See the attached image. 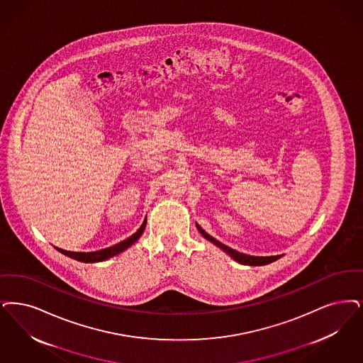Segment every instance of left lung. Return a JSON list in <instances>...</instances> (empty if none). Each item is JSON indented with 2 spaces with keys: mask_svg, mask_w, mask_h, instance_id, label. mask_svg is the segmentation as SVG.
Returning <instances> with one entry per match:
<instances>
[{
  "mask_svg": "<svg viewBox=\"0 0 363 363\" xmlns=\"http://www.w3.org/2000/svg\"><path fill=\"white\" fill-rule=\"evenodd\" d=\"M196 225H197L199 231L201 233V235H203L205 239H208V240H209V242H212L213 245H216V246L220 247L224 252H227V254L233 258V261L239 262V263H242V264H248V266H263V264L272 263V262L277 261L278 258H281V255H273V257H252V255L242 254V252H239V251L233 250L231 247L225 246V245L220 243V242L216 240L215 238H212L211 235H208V233H205L199 224H196Z\"/></svg>",
  "mask_w": 363,
  "mask_h": 363,
  "instance_id": "obj_1",
  "label": "left lung"
}]
</instances>
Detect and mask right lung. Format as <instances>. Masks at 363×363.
<instances>
[{
  "instance_id": "add662e5",
  "label": "right lung",
  "mask_w": 363,
  "mask_h": 363,
  "mask_svg": "<svg viewBox=\"0 0 363 363\" xmlns=\"http://www.w3.org/2000/svg\"><path fill=\"white\" fill-rule=\"evenodd\" d=\"M145 223H147V218L143 221V224L140 225V228H139L136 233H133V235H130V238H127L125 240L117 243L115 246L108 247V248L99 250V251H93V252H73V251L62 250V248H58V247H55V248L58 250L59 252H62V254H65V255L73 258L75 261L85 262V263L105 261V259L112 258V257H115L117 254L123 252L124 250H127L128 247L132 246V245L142 236V233L145 231Z\"/></svg>"
}]
</instances>
